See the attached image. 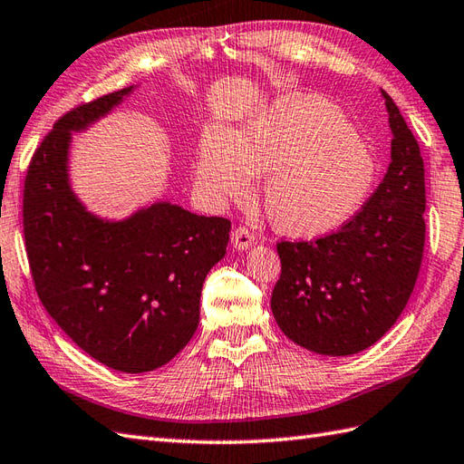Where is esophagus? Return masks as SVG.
<instances>
[{
	"instance_id": "esophagus-1",
	"label": "esophagus",
	"mask_w": 464,
	"mask_h": 464,
	"mask_svg": "<svg viewBox=\"0 0 464 464\" xmlns=\"http://www.w3.org/2000/svg\"><path fill=\"white\" fill-rule=\"evenodd\" d=\"M253 239L255 237H253L251 229H246V227H235L231 233V243L235 249H239V251L249 249V246L253 245Z\"/></svg>"
}]
</instances>
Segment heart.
Segmentation results:
<instances>
[{
	"label": "heart",
	"instance_id": "obj_1",
	"mask_svg": "<svg viewBox=\"0 0 464 464\" xmlns=\"http://www.w3.org/2000/svg\"><path fill=\"white\" fill-rule=\"evenodd\" d=\"M261 174L263 206L275 227L318 237L365 206L378 161L336 106L286 99L241 132L213 128L201 142L196 179L211 201L245 199Z\"/></svg>",
	"mask_w": 464,
	"mask_h": 464
}]
</instances>
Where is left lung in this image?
<instances>
[{
  "label": "left lung",
  "instance_id": "1",
  "mask_svg": "<svg viewBox=\"0 0 464 464\" xmlns=\"http://www.w3.org/2000/svg\"><path fill=\"white\" fill-rule=\"evenodd\" d=\"M392 164L365 206L314 241L276 243L281 256L271 308L278 328L322 355L358 353L400 318L425 246L421 150L392 96Z\"/></svg>",
  "mask_w": 464,
  "mask_h": 464
}]
</instances>
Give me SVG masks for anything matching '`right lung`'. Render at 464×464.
<instances>
[{
  "instance_id": "obj_1",
  "label": "right lung",
  "mask_w": 464,
  "mask_h": 464,
  "mask_svg": "<svg viewBox=\"0 0 464 464\" xmlns=\"http://www.w3.org/2000/svg\"><path fill=\"white\" fill-rule=\"evenodd\" d=\"M130 91L74 106L43 138L25 176L24 235L35 290L61 330L109 368L142 373L176 358L196 334L201 286L225 256L231 221L154 203L111 223L74 198L71 132Z\"/></svg>"
}]
</instances>
